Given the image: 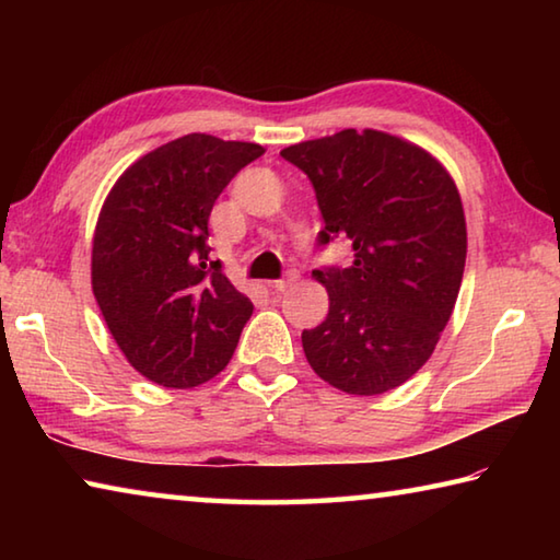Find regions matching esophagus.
<instances>
[{"mask_svg": "<svg viewBox=\"0 0 560 560\" xmlns=\"http://www.w3.org/2000/svg\"><path fill=\"white\" fill-rule=\"evenodd\" d=\"M293 281H299V273H296V271H287L281 279L269 281V287L277 289V291H287Z\"/></svg>", "mask_w": 560, "mask_h": 560, "instance_id": "1", "label": "esophagus"}]
</instances>
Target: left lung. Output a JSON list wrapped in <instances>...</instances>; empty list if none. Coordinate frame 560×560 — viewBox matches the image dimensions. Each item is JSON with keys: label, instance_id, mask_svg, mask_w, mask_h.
<instances>
[{"label": "left lung", "instance_id": "obj_1", "mask_svg": "<svg viewBox=\"0 0 560 560\" xmlns=\"http://www.w3.org/2000/svg\"><path fill=\"white\" fill-rule=\"evenodd\" d=\"M308 175L326 226L350 242L346 269H316L328 316L303 330L308 365L348 395H381L428 363L457 303L467 222L452 175L383 130H340L281 150Z\"/></svg>", "mask_w": 560, "mask_h": 560}]
</instances>
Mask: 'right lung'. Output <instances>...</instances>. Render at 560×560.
<instances>
[{
  "mask_svg": "<svg viewBox=\"0 0 560 560\" xmlns=\"http://www.w3.org/2000/svg\"><path fill=\"white\" fill-rule=\"evenodd\" d=\"M257 143L189 132L136 160L101 207L91 252L93 296L113 340L140 375L197 387L222 373L252 301L210 259L214 200Z\"/></svg>",
  "mask_w": 560,
  "mask_h": 560,
  "instance_id": "right-lung-1",
  "label": "right lung"
}]
</instances>
